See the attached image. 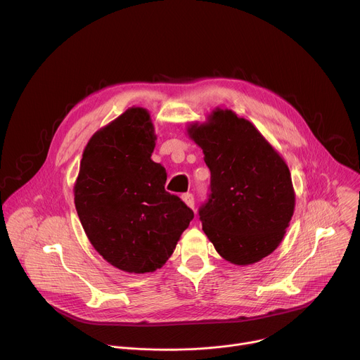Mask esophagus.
<instances>
[{
	"label": "esophagus",
	"mask_w": 360,
	"mask_h": 360,
	"mask_svg": "<svg viewBox=\"0 0 360 360\" xmlns=\"http://www.w3.org/2000/svg\"><path fill=\"white\" fill-rule=\"evenodd\" d=\"M182 200L188 205L189 208L193 210V207H195V198H193L192 193H185V195H182Z\"/></svg>",
	"instance_id": "obj_1"
}]
</instances>
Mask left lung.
<instances>
[{
	"instance_id": "left-lung-1",
	"label": "left lung",
	"mask_w": 360,
	"mask_h": 360,
	"mask_svg": "<svg viewBox=\"0 0 360 360\" xmlns=\"http://www.w3.org/2000/svg\"><path fill=\"white\" fill-rule=\"evenodd\" d=\"M188 135L203 150L211 193L199 208L202 229L222 258L252 265L282 242L295 210L289 168L245 118L217 108Z\"/></svg>"
}]
</instances>
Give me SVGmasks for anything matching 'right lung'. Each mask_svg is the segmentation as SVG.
Listing matches in <instances>:
<instances>
[{
	"instance_id": "add662e5",
	"label": "right lung",
	"mask_w": 360,
	"mask_h": 360,
	"mask_svg": "<svg viewBox=\"0 0 360 360\" xmlns=\"http://www.w3.org/2000/svg\"><path fill=\"white\" fill-rule=\"evenodd\" d=\"M155 139L149 112L127 110L92 135L74 186L89 242L129 274L162 268L193 219L192 210L165 191V168L150 160Z\"/></svg>"
}]
</instances>
